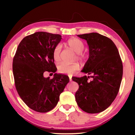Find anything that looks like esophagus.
I'll return each mask as SVG.
<instances>
[{
    "label": "esophagus",
    "instance_id": "esophagus-1",
    "mask_svg": "<svg viewBox=\"0 0 135 135\" xmlns=\"http://www.w3.org/2000/svg\"><path fill=\"white\" fill-rule=\"evenodd\" d=\"M68 77H69V79H70V81H72V77H73V75H68Z\"/></svg>",
    "mask_w": 135,
    "mask_h": 135
}]
</instances>
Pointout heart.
Here are the masks:
<instances>
[{"mask_svg": "<svg viewBox=\"0 0 135 135\" xmlns=\"http://www.w3.org/2000/svg\"><path fill=\"white\" fill-rule=\"evenodd\" d=\"M68 45L77 54L79 58L80 57L81 52L84 48V43L81 40L77 38H71L68 40ZM61 45L58 44L55 47L53 52V58L55 61L58 62L61 59ZM80 65L78 63L70 64L66 62H62L58 65V71L62 74H71L79 68Z\"/></svg>", "mask_w": 135, "mask_h": 135, "instance_id": "b5f03b06", "label": "heart"}]
</instances>
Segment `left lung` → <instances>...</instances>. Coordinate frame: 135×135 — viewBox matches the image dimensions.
Returning a JSON list of instances; mask_svg holds the SVG:
<instances>
[{
  "label": "left lung",
  "mask_w": 135,
  "mask_h": 135,
  "mask_svg": "<svg viewBox=\"0 0 135 135\" xmlns=\"http://www.w3.org/2000/svg\"><path fill=\"white\" fill-rule=\"evenodd\" d=\"M77 36L87 41L89 49V56L81 71L92 76L72 77L79 86L75 98L83 111L99 113L117 97L123 76L122 61L115 45L108 37L97 33ZM90 76L93 80L89 81Z\"/></svg>",
  "instance_id": "1"
}]
</instances>
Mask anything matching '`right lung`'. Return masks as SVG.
Instances as JSON below:
<instances>
[{"mask_svg": "<svg viewBox=\"0 0 135 135\" xmlns=\"http://www.w3.org/2000/svg\"><path fill=\"white\" fill-rule=\"evenodd\" d=\"M61 36L36 32L20 43L13 59L12 70L18 93L29 108L46 113L55 107L59 95L69 82L68 76L55 73L45 77V71L55 73L53 52Z\"/></svg>", "mask_w": 135, "mask_h": 135, "instance_id": "1", "label": "right lung"}]
</instances>
